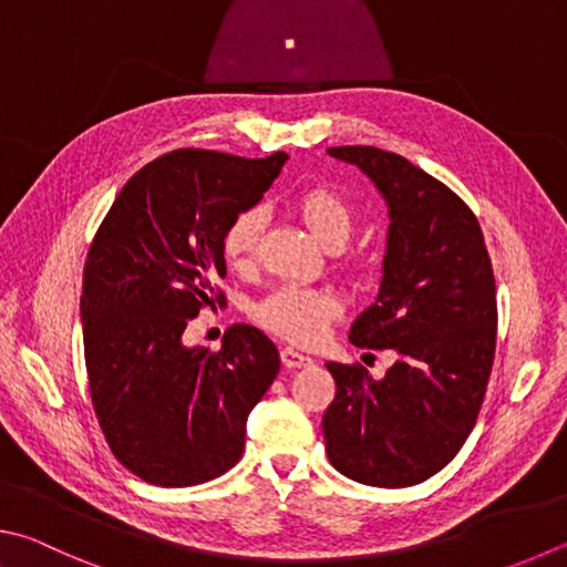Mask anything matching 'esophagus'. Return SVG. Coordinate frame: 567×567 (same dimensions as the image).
I'll use <instances>...</instances> for the list:
<instances>
[{
  "instance_id": "esophagus-1",
  "label": "esophagus",
  "mask_w": 567,
  "mask_h": 567,
  "mask_svg": "<svg viewBox=\"0 0 567 567\" xmlns=\"http://www.w3.org/2000/svg\"><path fill=\"white\" fill-rule=\"evenodd\" d=\"M280 359L287 369H302V367L312 364V357L297 352V349H292V347H285L280 352Z\"/></svg>"
}]
</instances>
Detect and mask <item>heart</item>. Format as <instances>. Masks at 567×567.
<instances>
[{
	"mask_svg": "<svg viewBox=\"0 0 567 567\" xmlns=\"http://www.w3.org/2000/svg\"><path fill=\"white\" fill-rule=\"evenodd\" d=\"M297 213L322 245H344L354 228V213L349 203L332 188L315 185L295 203ZM265 228V210L260 205L240 210L223 235V255L235 270L248 267ZM344 312L342 295L329 287L280 285L255 305V322L272 334L290 339L295 344H315L322 339L329 322Z\"/></svg>",
	"mask_w": 567,
	"mask_h": 567,
	"instance_id": "obj_1",
	"label": "heart"
}]
</instances>
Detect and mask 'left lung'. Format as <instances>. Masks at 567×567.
<instances>
[{
  "instance_id": "obj_1",
  "label": "left lung",
  "mask_w": 567,
  "mask_h": 567,
  "mask_svg": "<svg viewBox=\"0 0 567 567\" xmlns=\"http://www.w3.org/2000/svg\"><path fill=\"white\" fill-rule=\"evenodd\" d=\"M377 185L389 208L382 285L349 342L394 349L384 379L329 362L327 458L347 478L404 488L434 476L476 426L496 354V280L476 215L444 183L374 146L327 151Z\"/></svg>"
}]
</instances>
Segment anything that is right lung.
<instances>
[{"instance_id":"1","label":"right lung","mask_w":567,"mask_h":567,"mask_svg":"<svg viewBox=\"0 0 567 567\" xmlns=\"http://www.w3.org/2000/svg\"><path fill=\"white\" fill-rule=\"evenodd\" d=\"M287 153L240 158L181 148L143 166L113 200L84 265L81 322L91 401L123 466L153 486L230 471L245 426L280 372L260 329L233 324L220 352L185 347L205 307L225 305L223 235L260 203Z\"/></svg>"}]
</instances>
